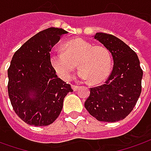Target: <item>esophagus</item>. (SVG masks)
Masks as SVG:
<instances>
[{
	"instance_id": "34e87169",
	"label": "esophagus",
	"mask_w": 151,
	"mask_h": 151,
	"mask_svg": "<svg viewBox=\"0 0 151 151\" xmlns=\"http://www.w3.org/2000/svg\"><path fill=\"white\" fill-rule=\"evenodd\" d=\"M78 88H79V86H78V85H72V88H73V91H76V90H78Z\"/></svg>"
}]
</instances>
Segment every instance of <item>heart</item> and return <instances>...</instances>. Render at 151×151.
Returning a JSON list of instances; mask_svg holds the SVG:
<instances>
[{
    "label": "heart",
    "mask_w": 151,
    "mask_h": 151,
    "mask_svg": "<svg viewBox=\"0 0 151 151\" xmlns=\"http://www.w3.org/2000/svg\"><path fill=\"white\" fill-rule=\"evenodd\" d=\"M64 53L56 51L50 55V65L59 78L64 81L71 79L78 61L81 79L97 83L104 80L111 68V56L103 45H93L83 39H75L63 45Z\"/></svg>",
    "instance_id": "b5f03b06"
}]
</instances>
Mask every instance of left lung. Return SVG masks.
I'll list each match as a JSON object with an SVG mask.
<instances>
[{"label": "left lung", "mask_w": 151, "mask_h": 151, "mask_svg": "<svg viewBox=\"0 0 151 151\" xmlns=\"http://www.w3.org/2000/svg\"><path fill=\"white\" fill-rule=\"evenodd\" d=\"M94 38L110 51L114 65L104 83L90 88L84 106L100 122H118L132 112L138 101L143 71L137 54L122 40L105 33H97Z\"/></svg>", "instance_id": "1"}]
</instances>
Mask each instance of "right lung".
Wrapping results in <instances>:
<instances>
[{"mask_svg": "<svg viewBox=\"0 0 151 151\" xmlns=\"http://www.w3.org/2000/svg\"><path fill=\"white\" fill-rule=\"evenodd\" d=\"M67 33L58 28L42 30L12 57L8 68V94L15 113L29 125L52 124L62 111L65 96L73 92L71 85L57 77L50 63L51 49Z\"/></svg>", "mask_w": 151, "mask_h": 151, "instance_id": "obj_1", "label": "right lung"}]
</instances>
